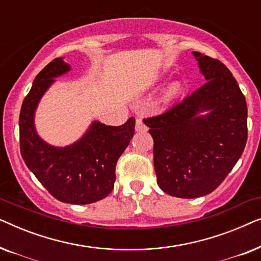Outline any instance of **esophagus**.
Masks as SVG:
<instances>
[{"label": "esophagus", "instance_id": "1", "mask_svg": "<svg viewBox=\"0 0 261 261\" xmlns=\"http://www.w3.org/2000/svg\"><path fill=\"white\" fill-rule=\"evenodd\" d=\"M135 130L138 132H146L147 130V126L142 122L141 119H137V121H135Z\"/></svg>", "mask_w": 261, "mask_h": 261}]
</instances>
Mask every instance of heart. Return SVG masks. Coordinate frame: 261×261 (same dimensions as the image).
Listing matches in <instances>:
<instances>
[{"instance_id":"obj_1","label":"heart","mask_w":261,"mask_h":261,"mask_svg":"<svg viewBox=\"0 0 261 261\" xmlns=\"http://www.w3.org/2000/svg\"><path fill=\"white\" fill-rule=\"evenodd\" d=\"M179 91H180V85L177 84V83L172 84L166 90V97L167 98H172V97H174V96H177L178 94H179Z\"/></svg>"}]
</instances>
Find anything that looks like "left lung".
<instances>
[{
    "mask_svg": "<svg viewBox=\"0 0 261 261\" xmlns=\"http://www.w3.org/2000/svg\"><path fill=\"white\" fill-rule=\"evenodd\" d=\"M206 83L160 115L144 119L153 142L156 183L166 194L196 198L213 192L247 142V105L220 60L192 52ZM209 111L206 116H199Z\"/></svg>",
    "mask_w": 261,
    "mask_h": 261,
    "instance_id": "obj_1",
    "label": "left lung"
}]
</instances>
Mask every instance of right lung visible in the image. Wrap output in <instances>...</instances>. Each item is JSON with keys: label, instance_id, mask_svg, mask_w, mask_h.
I'll return each mask as SVG.
<instances>
[{"label": "right lung", "instance_id": "right-lung-1", "mask_svg": "<svg viewBox=\"0 0 261 261\" xmlns=\"http://www.w3.org/2000/svg\"><path fill=\"white\" fill-rule=\"evenodd\" d=\"M70 70L56 58L35 77L21 107L20 151L28 169L53 197L71 204H90L107 197L114 189L115 167L134 135V117L122 126L95 121L74 144L55 147L40 139L34 127V113L53 78Z\"/></svg>", "mask_w": 261, "mask_h": 261}]
</instances>
